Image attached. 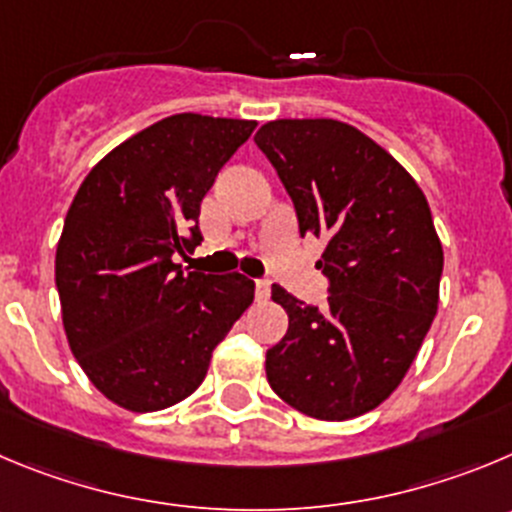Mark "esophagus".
<instances>
[{
    "instance_id": "1",
    "label": "esophagus",
    "mask_w": 512,
    "mask_h": 512,
    "mask_svg": "<svg viewBox=\"0 0 512 512\" xmlns=\"http://www.w3.org/2000/svg\"><path fill=\"white\" fill-rule=\"evenodd\" d=\"M255 298L257 300L270 298V280H265V278L255 280Z\"/></svg>"
}]
</instances>
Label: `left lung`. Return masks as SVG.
<instances>
[{"label": "left lung", "instance_id": "1", "mask_svg": "<svg viewBox=\"0 0 512 512\" xmlns=\"http://www.w3.org/2000/svg\"><path fill=\"white\" fill-rule=\"evenodd\" d=\"M255 143L293 199L300 237L326 242L318 270L328 278L323 310L272 285L288 333L267 348V381L308 417H361L399 386L437 315L444 257L429 204L407 169L348 123L285 118Z\"/></svg>", "mask_w": 512, "mask_h": 512}]
</instances>
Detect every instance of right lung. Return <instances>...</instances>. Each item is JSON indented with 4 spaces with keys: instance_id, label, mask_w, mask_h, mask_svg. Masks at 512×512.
Segmentation results:
<instances>
[{
    "instance_id": "right-lung-1",
    "label": "right lung",
    "mask_w": 512,
    "mask_h": 512,
    "mask_svg": "<svg viewBox=\"0 0 512 512\" xmlns=\"http://www.w3.org/2000/svg\"><path fill=\"white\" fill-rule=\"evenodd\" d=\"M255 121L179 113L113 148L80 184L55 255L73 356L118 407L159 412L197 391L255 298L240 272H186L199 207Z\"/></svg>"
}]
</instances>
